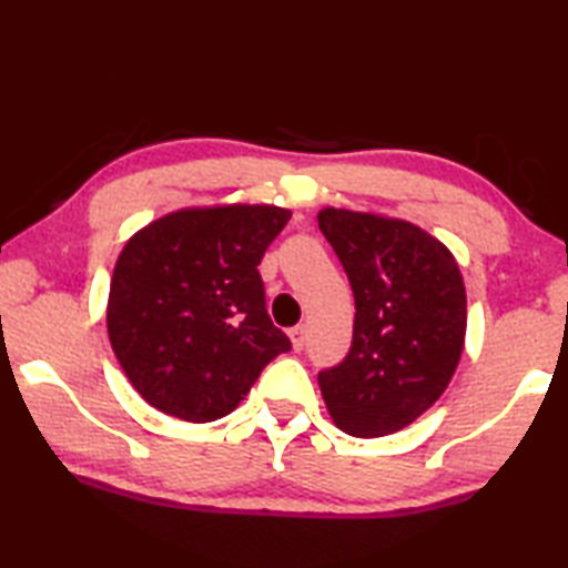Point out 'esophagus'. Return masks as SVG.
<instances>
[{
    "mask_svg": "<svg viewBox=\"0 0 568 568\" xmlns=\"http://www.w3.org/2000/svg\"><path fill=\"white\" fill-rule=\"evenodd\" d=\"M287 335H291L293 351H303V345H305V325H295V328L287 331Z\"/></svg>",
    "mask_w": 568,
    "mask_h": 568,
    "instance_id": "esophagus-1",
    "label": "esophagus"
}]
</instances>
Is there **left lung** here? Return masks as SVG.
Returning <instances> with one entry per match:
<instances>
[{
	"label": "left lung",
	"instance_id": "1",
	"mask_svg": "<svg viewBox=\"0 0 568 568\" xmlns=\"http://www.w3.org/2000/svg\"><path fill=\"white\" fill-rule=\"evenodd\" d=\"M318 227L355 297L351 353L318 373L343 434H396L444 396L466 343V287L450 250L400 217L323 207Z\"/></svg>",
	"mask_w": 568,
	"mask_h": 568
}]
</instances>
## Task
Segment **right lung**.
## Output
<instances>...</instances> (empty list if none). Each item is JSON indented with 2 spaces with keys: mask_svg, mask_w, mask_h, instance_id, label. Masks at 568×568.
I'll use <instances>...</instances> for the list:
<instances>
[{
  "mask_svg": "<svg viewBox=\"0 0 568 568\" xmlns=\"http://www.w3.org/2000/svg\"><path fill=\"white\" fill-rule=\"evenodd\" d=\"M277 205L180 207L140 227L114 263L108 335L124 376L165 416L233 413L287 335L265 311L257 265L291 220Z\"/></svg>",
  "mask_w": 568,
  "mask_h": 568,
  "instance_id": "obj_1",
  "label": "right lung"
}]
</instances>
